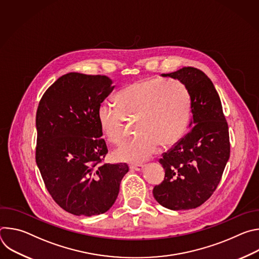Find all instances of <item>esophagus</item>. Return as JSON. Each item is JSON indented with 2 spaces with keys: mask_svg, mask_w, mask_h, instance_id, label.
<instances>
[{
  "mask_svg": "<svg viewBox=\"0 0 259 259\" xmlns=\"http://www.w3.org/2000/svg\"><path fill=\"white\" fill-rule=\"evenodd\" d=\"M144 168V165H141V164H135V165H130V169L131 170H134V171H142Z\"/></svg>",
  "mask_w": 259,
  "mask_h": 259,
  "instance_id": "obj_1",
  "label": "esophagus"
}]
</instances>
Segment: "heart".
Returning <instances> with one entry per match:
<instances>
[{"label": "heart", "mask_w": 259, "mask_h": 259, "mask_svg": "<svg viewBox=\"0 0 259 259\" xmlns=\"http://www.w3.org/2000/svg\"><path fill=\"white\" fill-rule=\"evenodd\" d=\"M116 107L102 103L96 112L103 136L118 144L125 137V120L135 119L138 135L115 151L120 162L150 159L159 145L170 146L186 133L191 118V95L177 80L142 79L123 87L114 97Z\"/></svg>", "instance_id": "1"}]
</instances>
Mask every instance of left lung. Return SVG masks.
Returning <instances> with one entry per match:
<instances>
[{"label":"left lung","mask_w":259,"mask_h":259,"mask_svg":"<svg viewBox=\"0 0 259 259\" xmlns=\"http://www.w3.org/2000/svg\"><path fill=\"white\" fill-rule=\"evenodd\" d=\"M161 77L187 86L193 116L190 132L160 160L165 178L153 194L167 209H194L210 198L223 176L230 159L229 126L219 95L202 70L184 66Z\"/></svg>","instance_id":"left-lung-1"}]
</instances>
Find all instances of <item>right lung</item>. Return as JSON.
Instances as JSON below:
<instances>
[{
    "mask_svg": "<svg viewBox=\"0 0 259 259\" xmlns=\"http://www.w3.org/2000/svg\"><path fill=\"white\" fill-rule=\"evenodd\" d=\"M115 85L105 76L69 72L44 93L36 110L35 162L54 201L78 216L114 205L127 164H100L107 154L96 112Z\"/></svg>",
    "mask_w": 259,
    "mask_h": 259,
    "instance_id": "add662e5",
    "label": "right lung"
}]
</instances>
